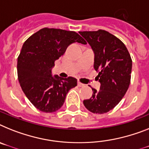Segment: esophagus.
I'll list each match as a JSON object with an SVG mask.
<instances>
[{"mask_svg":"<svg viewBox=\"0 0 149 149\" xmlns=\"http://www.w3.org/2000/svg\"><path fill=\"white\" fill-rule=\"evenodd\" d=\"M78 86H79V87H83V86H85V84H83V83H82L80 82H78Z\"/></svg>","mask_w":149,"mask_h":149,"instance_id":"esophagus-1","label":"esophagus"}]
</instances>
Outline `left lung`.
Wrapping results in <instances>:
<instances>
[{"mask_svg": "<svg viewBox=\"0 0 149 149\" xmlns=\"http://www.w3.org/2000/svg\"><path fill=\"white\" fill-rule=\"evenodd\" d=\"M79 34L87 41L95 54L94 68L98 75L100 89L92 88V96L83 101L94 113H104L117 106L130 83L132 59L120 40L105 30L86 31Z\"/></svg>", "mask_w": 149, "mask_h": 149, "instance_id": "1", "label": "left lung"}]
</instances>
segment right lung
I'll use <instances>...</instances> for the list:
<instances>
[{
    "instance_id": "obj_1",
    "label": "right lung",
    "mask_w": 149,
    "mask_h": 149,
    "mask_svg": "<svg viewBox=\"0 0 149 149\" xmlns=\"http://www.w3.org/2000/svg\"><path fill=\"white\" fill-rule=\"evenodd\" d=\"M74 42L86 44L76 32L44 28L22 45L17 60L19 82L30 102L42 112L59 110L70 89L77 86V79L61 78L51 72L56 60Z\"/></svg>"
}]
</instances>
